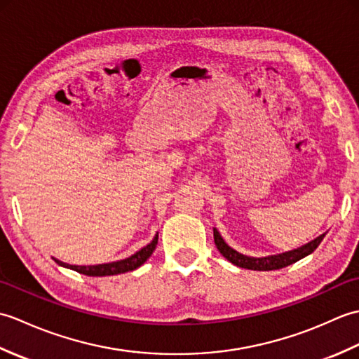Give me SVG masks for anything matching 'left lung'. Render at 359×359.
Wrapping results in <instances>:
<instances>
[{
  "mask_svg": "<svg viewBox=\"0 0 359 359\" xmlns=\"http://www.w3.org/2000/svg\"><path fill=\"white\" fill-rule=\"evenodd\" d=\"M325 234H321L319 238H316L315 241H311L306 245L293 250V251H288V253H282L278 256H269V257H248V256H243L238 251H234L233 248H230L224 242V239L220 238L219 231L215 228V243L217 250L220 251V255H222L225 259H228L231 264L241 266V269H247V270H256V271H270V270H279V269H284L287 265H292L294 262L299 261V259L309 256L310 253H313V251L319 247V243L324 239Z\"/></svg>",
  "mask_w": 359,
  "mask_h": 359,
  "instance_id": "8db88e82",
  "label": "left lung"
}]
</instances>
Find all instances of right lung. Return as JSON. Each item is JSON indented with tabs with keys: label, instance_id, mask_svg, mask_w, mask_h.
Listing matches in <instances>:
<instances>
[{
	"label": "right lung",
	"instance_id": "right-lung-1",
	"mask_svg": "<svg viewBox=\"0 0 359 359\" xmlns=\"http://www.w3.org/2000/svg\"><path fill=\"white\" fill-rule=\"evenodd\" d=\"M157 239H158V234H156V238L152 239V242L148 243L147 247H143L140 251H137V253L133 255L131 257H126L123 261H118V262L86 266V265H69L62 261H57V259H53V261H55L58 265L67 266V269H71L74 271L86 274V276H112V274H120V273H126V271L139 269V266L152 255V251L156 250Z\"/></svg>",
	"mask_w": 359,
	"mask_h": 359
}]
</instances>
